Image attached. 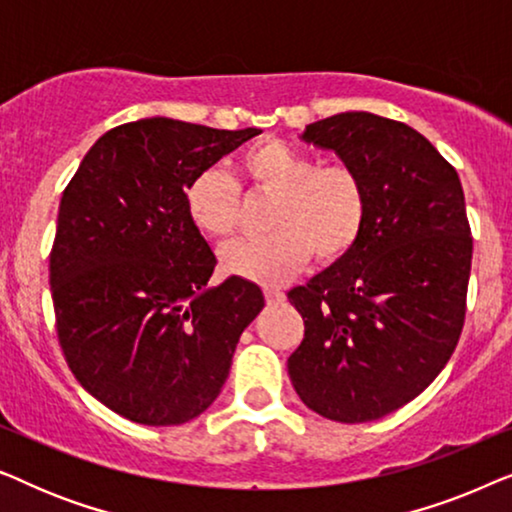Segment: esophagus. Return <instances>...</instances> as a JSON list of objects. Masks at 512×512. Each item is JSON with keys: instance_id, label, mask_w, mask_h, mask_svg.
Listing matches in <instances>:
<instances>
[{"instance_id": "esophagus-1", "label": "esophagus", "mask_w": 512, "mask_h": 512, "mask_svg": "<svg viewBox=\"0 0 512 512\" xmlns=\"http://www.w3.org/2000/svg\"><path fill=\"white\" fill-rule=\"evenodd\" d=\"M265 293V300H268V305H279V303H284V291H279V289H265L263 291Z\"/></svg>"}]
</instances>
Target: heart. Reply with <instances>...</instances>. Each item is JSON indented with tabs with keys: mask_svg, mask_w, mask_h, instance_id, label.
I'll list each match as a JSON object with an SVG mask.
<instances>
[{
	"mask_svg": "<svg viewBox=\"0 0 512 512\" xmlns=\"http://www.w3.org/2000/svg\"><path fill=\"white\" fill-rule=\"evenodd\" d=\"M237 174L254 191L275 195L265 237H244L221 249L228 275L258 284L291 277L310 256L342 261L361 240L368 219V191L347 163H317L312 153L282 139H263L237 160ZM188 219L200 233L226 237L240 219V184L219 167H207L184 191Z\"/></svg>",
	"mask_w": 512,
	"mask_h": 512,
	"instance_id": "heart-1",
	"label": "heart"
}]
</instances>
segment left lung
Listing matches in <instances>:
<instances>
[{"label": "left lung", "instance_id": "left-lung-1", "mask_svg": "<svg viewBox=\"0 0 512 512\" xmlns=\"http://www.w3.org/2000/svg\"><path fill=\"white\" fill-rule=\"evenodd\" d=\"M303 139L361 174L368 219L342 261L289 291L305 321L289 375L321 417L370 422L422 394L457 347L473 258L464 188L401 121L347 111Z\"/></svg>", "mask_w": 512, "mask_h": 512}]
</instances>
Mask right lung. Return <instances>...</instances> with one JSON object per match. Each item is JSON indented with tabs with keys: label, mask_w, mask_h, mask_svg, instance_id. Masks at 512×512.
Here are the masks:
<instances>
[{
	"label": "right lung",
	"mask_w": 512,
	"mask_h": 512,
	"mask_svg": "<svg viewBox=\"0 0 512 512\" xmlns=\"http://www.w3.org/2000/svg\"><path fill=\"white\" fill-rule=\"evenodd\" d=\"M258 132L118 125L62 193L48 265L55 331L81 387L130 422L174 426L205 412L263 310L242 277L207 289L216 256L184 205L195 174Z\"/></svg>",
	"instance_id": "1"
}]
</instances>
